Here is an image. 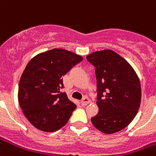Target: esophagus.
I'll return each mask as SVG.
<instances>
[{
  "label": "esophagus",
  "mask_w": 156,
  "mask_h": 156,
  "mask_svg": "<svg viewBox=\"0 0 156 156\" xmlns=\"http://www.w3.org/2000/svg\"><path fill=\"white\" fill-rule=\"evenodd\" d=\"M90 103V100H89V98H87V97H84L83 99L81 101V105L83 106H86V105H88V104Z\"/></svg>",
  "instance_id": "1"
}]
</instances>
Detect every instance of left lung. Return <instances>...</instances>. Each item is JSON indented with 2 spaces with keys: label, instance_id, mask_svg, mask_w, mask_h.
Instances as JSON below:
<instances>
[{
  "label": "left lung",
  "instance_id": "1",
  "mask_svg": "<svg viewBox=\"0 0 156 156\" xmlns=\"http://www.w3.org/2000/svg\"><path fill=\"white\" fill-rule=\"evenodd\" d=\"M95 67L98 113L92 124L105 134H114L130 124L140 108L141 86L134 68L115 51L105 49L87 56Z\"/></svg>",
  "mask_w": 156,
  "mask_h": 156
}]
</instances>
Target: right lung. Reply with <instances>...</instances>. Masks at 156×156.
Returning <instances> with one entry per match:
<instances>
[{"instance_id": "1", "label": "right lung", "mask_w": 156, "mask_h": 156, "mask_svg": "<svg viewBox=\"0 0 156 156\" xmlns=\"http://www.w3.org/2000/svg\"><path fill=\"white\" fill-rule=\"evenodd\" d=\"M83 57L62 48L43 51L29 61L18 87V102L31 124L44 132L63 127L76 108L66 93L62 78Z\"/></svg>"}]
</instances>
